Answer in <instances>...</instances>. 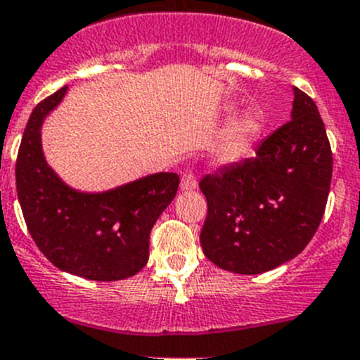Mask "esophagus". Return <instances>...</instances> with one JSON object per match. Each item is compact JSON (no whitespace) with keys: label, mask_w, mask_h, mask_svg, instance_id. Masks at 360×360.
Listing matches in <instances>:
<instances>
[{"label":"esophagus","mask_w":360,"mask_h":360,"mask_svg":"<svg viewBox=\"0 0 360 360\" xmlns=\"http://www.w3.org/2000/svg\"><path fill=\"white\" fill-rule=\"evenodd\" d=\"M181 191L185 192H191V191H195L198 188V179H195V173L192 172V169H187V172H184V175H181Z\"/></svg>","instance_id":"obj_1"}]
</instances>
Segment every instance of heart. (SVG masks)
<instances>
[{
	"mask_svg": "<svg viewBox=\"0 0 360 360\" xmlns=\"http://www.w3.org/2000/svg\"><path fill=\"white\" fill-rule=\"evenodd\" d=\"M260 131V123L255 116H244L243 120H239L234 124V128L229 133L227 140L224 143V149L221 154L225 158H237L244 149H246L248 143L257 136V133Z\"/></svg>",
	"mask_w": 360,
	"mask_h": 360,
	"instance_id": "heart-1",
	"label": "heart"
}]
</instances>
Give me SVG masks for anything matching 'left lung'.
<instances>
[{
  "label": "left lung",
  "instance_id": "8db88e82",
  "mask_svg": "<svg viewBox=\"0 0 360 360\" xmlns=\"http://www.w3.org/2000/svg\"><path fill=\"white\" fill-rule=\"evenodd\" d=\"M333 153L316 102L295 88L291 121L257 154L199 181L207 214V260L236 274H262L305 250L324 217Z\"/></svg>",
  "mask_w": 360,
  "mask_h": 360
}]
</instances>
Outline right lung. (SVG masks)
<instances>
[{"label": "right lung", "instance_id": "right-lung-1", "mask_svg": "<svg viewBox=\"0 0 360 360\" xmlns=\"http://www.w3.org/2000/svg\"><path fill=\"white\" fill-rule=\"evenodd\" d=\"M68 91L60 88L32 110L18 147L15 179L27 231L55 266L91 281L135 276L149 260V236L173 201L176 173H155L103 194L69 188L46 165L41 124Z\"/></svg>", "mask_w": 360, "mask_h": 360}]
</instances>
